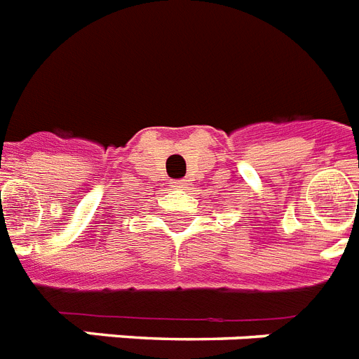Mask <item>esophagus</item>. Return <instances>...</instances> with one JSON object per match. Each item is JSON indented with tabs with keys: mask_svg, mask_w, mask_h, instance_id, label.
Here are the masks:
<instances>
[{
	"mask_svg": "<svg viewBox=\"0 0 359 359\" xmlns=\"http://www.w3.org/2000/svg\"><path fill=\"white\" fill-rule=\"evenodd\" d=\"M174 187L185 189V187H187V183H185V180H177V182H174Z\"/></svg>",
	"mask_w": 359,
	"mask_h": 359,
	"instance_id": "esophagus-1",
	"label": "esophagus"
}]
</instances>
